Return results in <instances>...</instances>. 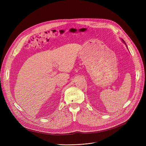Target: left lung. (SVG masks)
<instances>
[{
  "label": "left lung",
  "instance_id": "left-lung-1",
  "mask_svg": "<svg viewBox=\"0 0 146 146\" xmlns=\"http://www.w3.org/2000/svg\"><path fill=\"white\" fill-rule=\"evenodd\" d=\"M121 40H122V42H124V44H125V45H126V46H127V44H126V43L125 42V41L123 40H122V39H121ZM127 48H128V47H127Z\"/></svg>",
  "mask_w": 146,
  "mask_h": 146
}]
</instances>
